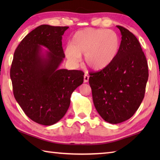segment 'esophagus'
<instances>
[{"mask_svg":"<svg viewBox=\"0 0 160 160\" xmlns=\"http://www.w3.org/2000/svg\"><path fill=\"white\" fill-rule=\"evenodd\" d=\"M89 79V76L87 74H84V82H88Z\"/></svg>","mask_w":160,"mask_h":160,"instance_id":"obj_1","label":"esophagus"}]
</instances>
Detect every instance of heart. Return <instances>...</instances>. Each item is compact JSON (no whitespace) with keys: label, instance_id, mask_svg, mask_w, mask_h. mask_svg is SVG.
I'll list each match as a JSON object with an SVG mask.
<instances>
[{"label":"heart","instance_id":"b5f03b06","mask_svg":"<svg viewBox=\"0 0 160 160\" xmlns=\"http://www.w3.org/2000/svg\"><path fill=\"white\" fill-rule=\"evenodd\" d=\"M120 39L112 30L86 28L75 33L71 45L65 49L67 58L73 64L85 55V62L91 69L99 71L108 67L116 58Z\"/></svg>","mask_w":160,"mask_h":160}]
</instances>
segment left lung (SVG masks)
Instances as JSON below:
<instances>
[{"label":"left lung","instance_id":"1","mask_svg":"<svg viewBox=\"0 0 160 160\" xmlns=\"http://www.w3.org/2000/svg\"><path fill=\"white\" fill-rule=\"evenodd\" d=\"M116 58L108 67L90 73L94 106L103 120L118 124L128 120L144 99L148 78L146 56L133 33L123 27Z\"/></svg>","mask_w":160,"mask_h":160}]
</instances>
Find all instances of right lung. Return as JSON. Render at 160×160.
<instances>
[{
	"instance_id": "right-lung-1",
	"label": "right lung",
	"mask_w": 160,
	"mask_h": 160,
	"mask_svg": "<svg viewBox=\"0 0 160 160\" xmlns=\"http://www.w3.org/2000/svg\"><path fill=\"white\" fill-rule=\"evenodd\" d=\"M69 27L42 25L29 33L15 50L10 69L13 96L27 116L50 126L61 120L84 72L59 69L64 58L62 36ZM41 46L48 48L45 54Z\"/></svg>"
}]
</instances>
